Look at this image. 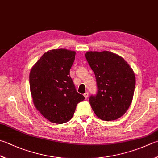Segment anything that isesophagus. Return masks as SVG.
I'll use <instances>...</instances> for the list:
<instances>
[{"mask_svg":"<svg viewBox=\"0 0 158 158\" xmlns=\"http://www.w3.org/2000/svg\"><path fill=\"white\" fill-rule=\"evenodd\" d=\"M84 95V96H85V99H87V98H88V96H89V94H88V92H85V93L83 94Z\"/></svg>","mask_w":158,"mask_h":158,"instance_id":"34e87169","label":"esophagus"}]
</instances>
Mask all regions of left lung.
<instances>
[{"label":"left lung","mask_w":158,"mask_h":158,"mask_svg":"<svg viewBox=\"0 0 158 158\" xmlns=\"http://www.w3.org/2000/svg\"><path fill=\"white\" fill-rule=\"evenodd\" d=\"M85 57L96 76L98 92L89 103L102 120L123 116L131 104L135 86L132 68L123 58L111 52H87Z\"/></svg>","instance_id":"1"}]
</instances>
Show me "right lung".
Returning <instances> with one entry per match:
<instances>
[{"label":"right lung","instance_id":"right-lung-1","mask_svg":"<svg viewBox=\"0 0 158 158\" xmlns=\"http://www.w3.org/2000/svg\"><path fill=\"white\" fill-rule=\"evenodd\" d=\"M76 52L65 49L44 53L29 73L30 91L35 108L56 124L70 120L85 97L76 91L69 76Z\"/></svg>","mask_w":158,"mask_h":158}]
</instances>
